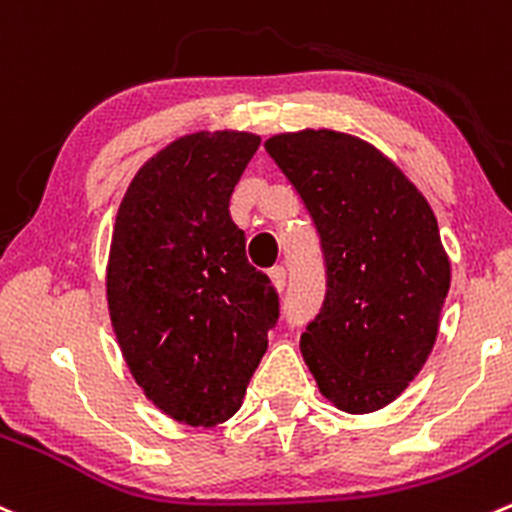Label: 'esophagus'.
Instances as JSON below:
<instances>
[{"instance_id": "obj_1", "label": "esophagus", "mask_w": 512, "mask_h": 512, "mask_svg": "<svg viewBox=\"0 0 512 512\" xmlns=\"http://www.w3.org/2000/svg\"><path fill=\"white\" fill-rule=\"evenodd\" d=\"M270 282H272V287H275L277 292L285 290V285H287L285 267H272V270H270Z\"/></svg>"}]
</instances>
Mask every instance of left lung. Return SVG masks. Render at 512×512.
<instances>
[{
    "mask_svg": "<svg viewBox=\"0 0 512 512\" xmlns=\"http://www.w3.org/2000/svg\"><path fill=\"white\" fill-rule=\"evenodd\" d=\"M265 150L320 232L322 310L300 337L322 398L352 415L393 403L433 352L450 260L423 192L375 145L335 130L282 132Z\"/></svg>",
    "mask_w": 512,
    "mask_h": 512,
    "instance_id": "1",
    "label": "left lung"
}]
</instances>
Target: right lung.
Listing matches in <instances>:
<instances>
[{"instance_id":"add662e5","label":"right lung","mask_w":512,"mask_h":512,"mask_svg":"<svg viewBox=\"0 0 512 512\" xmlns=\"http://www.w3.org/2000/svg\"><path fill=\"white\" fill-rule=\"evenodd\" d=\"M260 135L192 132L132 177L107 260V307L145 398L172 420L215 428L242 408L280 307L245 257L230 197Z\"/></svg>"}]
</instances>
